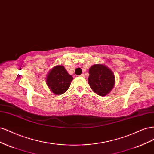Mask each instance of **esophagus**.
<instances>
[{
  "label": "esophagus",
  "instance_id": "obj_1",
  "mask_svg": "<svg viewBox=\"0 0 154 154\" xmlns=\"http://www.w3.org/2000/svg\"><path fill=\"white\" fill-rule=\"evenodd\" d=\"M85 76V75H84V74H81V75H80V76H83H83Z\"/></svg>",
  "mask_w": 154,
  "mask_h": 154
}]
</instances>
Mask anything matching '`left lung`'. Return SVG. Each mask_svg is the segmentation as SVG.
Returning a JSON list of instances; mask_svg holds the SVG:
<instances>
[{
    "instance_id": "1",
    "label": "left lung",
    "mask_w": 154,
    "mask_h": 154,
    "mask_svg": "<svg viewBox=\"0 0 154 154\" xmlns=\"http://www.w3.org/2000/svg\"><path fill=\"white\" fill-rule=\"evenodd\" d=\"M88 72V84L97 95L106 96L112 89L115 83V78L110 69L104 65L96 64L89 69Z\"/></svg>"
}]
</instances>
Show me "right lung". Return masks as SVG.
<instances>
[{"instance_id":"right-lung-1","label":"right lung","mask_w":154,"mask_h":154,"mask_svg":"<svg viewBox=\"0 0 154 154\" xmlns=\"http://www.w3.org/2000/svg\"><path fill=\"white\" fill-rule=\"evenodd\" d=\"M72 80V76L68 74L64 67L58 66L49 72L46 83L51 91L55 94L60 95L68 89Z\"/></svg>"}]
</instances>
